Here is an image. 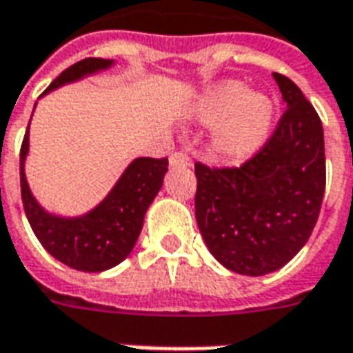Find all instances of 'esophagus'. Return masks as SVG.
<instances>
[{"label": "esophagus", "instance_id": "1", "mask_svg": "<svg viewBox=\"0 0 353 353\" xmlns=\"http://www.w3.org/2000/svg\"><path fill=\"white\" fill-rule=\"evenodd\" d=\"M170 166H191V159L183 153V151H177V153L170 154Z\"/></svg>", "mask_w": 353, "mask_h": 353}]
</instances>
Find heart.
Returning a JSON list of instances; mask_svg holds the SVG:
<instances>
[{
    "label": "heart",
    "mask_w": 353,
    "mask_h": 353,
    "mask_svg": "<svg viewBox=\"0 0 353 353\" xmlns=\"http://www.w3.org/2000/svg\"><path fill=\"white\" fill-rule=\"evenodd\" d=\"M276 108L261 92H250L242 81H223L200 96L192 119L214 126V149L225 159L242 161L259 151L272 130Z\"/></svg>",
    "instance_id": "b5f03b06"
}]
</instances>
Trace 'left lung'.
<instances>
[{"mask_svg": "<svg viewBox=\"0 0 353 353\" xmlns=\"http://www.w3.org/2000/svg\"><path fill=\"white\" fill-rule=\"evenodd\" d=\"M285 113L240 168L196 162L194 215L208 250L244 276L278 270L308 242L325 192L323 126L295 83L274 73Z\"/></svg>", "mask_w": 353, "mask_h": 353, "instance_id": "8db88e82", "label": "left lung"}]
</instances>
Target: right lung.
Segmentation results:
<instances>
[{
  "mask_svg": "<svg viewBox=\"0 0 353 353\" xmlns=\"http://www.w3.org/2000/svg\"><path fill=\"white\" fill-rule=\"evenodd\" d=\"M113 64V60L105 58H85L60 73L41 96L109 70ZM28 151L30 126L20 149V192L28 221L43 248L54 259L81 272H103L123 263L136 245L145 212L161 191L168 159H134L98 206L77 217H62L49 214L30 191L24 174Z\"/></svg>",
  "mask_w": 353,
  "mask_h": 353,
  "instance_id": "right-lung-1",
  "label": "right lung"
}]
</instances>
